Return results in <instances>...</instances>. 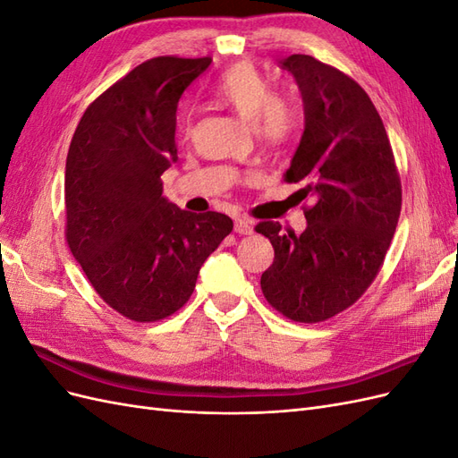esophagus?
<instances>
[{"label":"esophagus","instance_id":"obj_1","mask_svg":"<svg viewBox=\"0 0 458 458\" xmlns=\"http://www.w3.org/2000/svg\"><path fill=\"white\" fill-rule=\"evenodd\" d=\"M234 231L239 234H252L254 233V221L246 217H234Z\"/></svg>","mask_w":458,"mask_h":458}]
</instances>
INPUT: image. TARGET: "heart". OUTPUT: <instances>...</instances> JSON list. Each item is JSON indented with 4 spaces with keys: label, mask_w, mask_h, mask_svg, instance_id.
I'll return each mask as SVG.
<instances>
[{
    "label": "heart",
    "mask_w": 458,
    "mask_h": 458,
    "mask_svg": "<svg viewBox=\"0 0 458 458\" xmlns=\"http://www.w3.org/2000/svg\"><path fill=\"white\" fill-rule=\"evenodd\" d=\"M217 101L229 106L246 123H256L267 143H283L294 131V110L276 99L269 81L252 64L239 63L217 80Z\"/></svg>",
    "instance_id": "heart-1"
}]
</instances>
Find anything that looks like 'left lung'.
<instances>
[{
    "label": "left lung",
    "mask_w": 458,
    "mask_h": 458,
    "mask_svg": "<svg viewBox=\"0 0 458 458\" xmlns=\"http://www.w3.org/2000/svg\"><path fill=\"white\" fill-rule=\"evenodd\" d=\"M303 103V133L284 182L306 183L301 234L261 221L258 233L275 259L261 275L271 306L300 323H318L350 308L377 276L401 212V183L380 114L365 89L310 55H290Z\"/></svg>",
    "instance_id": "8db88e82"
}]
</instances>
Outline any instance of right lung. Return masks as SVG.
I'll list each match as a JSON object with an SVG mask.
<instances>
[{
    "label": "right lung",
    "instance_id": "1",
    "mask_svg": "<svg viewBox=\"0 0 458 458\" xmlns=\"http://www.w3.org/2000/svg\"><path fill=\"white\" fill-rule=\"evenodd\" d=\"M210 63L157 57L135 66L88 106L68 148V246L97 294L137 323L182 308L233 231L225 214L177 208L160 182L177 162V103Z\"/></svg>",
    "mask_w": 458,
    "mask_h": 458
}]
</instances>
